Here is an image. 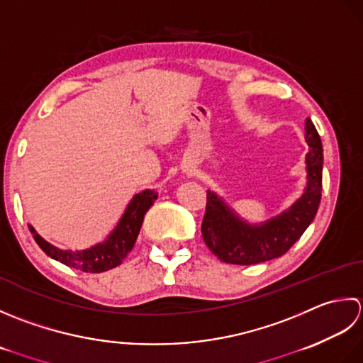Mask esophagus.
Listing matches in <instances>:
<instances>
[{"instance_id":"34e87169","label":"esophagus","mask_w":363,"mask_h":363,"mask_svg":"<svg viewBox=\"0 0 363 363\" xmlns=\"http://www.w3.org/2000/svg\"><path fill=\"white\" fill-rule=\"evenodd\" d=\"M184 172H188V174H191L192 171H191V169H184Z\"/></svg>"}]
</instances>
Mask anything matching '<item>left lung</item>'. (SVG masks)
Returning <instances> with one entry per match:
<instances>
[{
    "label": "left lung",
    "mask_w": 363,
    "mask_h": 363,
    "mask_svg": "<svg viewBox=\"0 0 363 363\" xmlns=\"http://www.w3.org/2000/svg\"><path fill=\"white\" fill-rule=\"evenodd\" d=\"M307 184L290 208L262 224H250L216 192L206 191L202 238L220 262L257 264L282 257L312 224L321 201L323 144L313 122L306 119Z\"/></svg>",
    "instance_id": "8db88e82"
}]
</instances>
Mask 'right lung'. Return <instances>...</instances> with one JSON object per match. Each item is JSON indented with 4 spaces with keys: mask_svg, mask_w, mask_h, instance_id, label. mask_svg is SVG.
I'll return each instance as SVG.
<instances>
[{
    "mask_svg": "<svg viewBox=\"0 0 363 363\" xmlns=\"http://www.w3.org/2000/svg\"><path fill=\"white\" fill-rule=\"evenodd\" d=\"M157 199L158 192L155 189H144L138 192V194L133 196L119 223L114 227V230L106 236L105 241L97 242L95 246L83 250L59 249L47 240H43L31 224H28V227L35 242L39 244V247L53 260L84 272H103L119 266L123 262V258L131 252L145 213L149 211Z\"/></svg>",
    "mask_w": 363,
    "mask_h": 363,
    "instance_id": "right-lung-1",
    "label": "right lung"
}]
</instances>
